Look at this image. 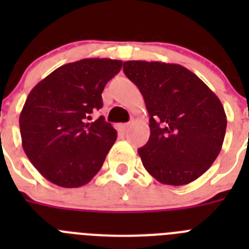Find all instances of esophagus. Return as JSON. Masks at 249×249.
<instances>
[{
	"label": "esophagus",
	"mask_w": 249,
	"mask_h": 249,
	"mask_svg": "<svg viewBox=\"0 0 249 249\" xmlns=\"http://www.w3.org/2000/svg\"><path fill=\"white\" fill-rule=\"evenodd\" d=\"M131 124H132V122H128V123H124V124H122L123 129H128L129 127H131Z\"/></svg>",
	"instance_id": "34e87169"
}]
</instances>
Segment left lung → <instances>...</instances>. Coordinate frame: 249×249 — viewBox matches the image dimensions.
<instances>
[{
    "instance_id": "left-lung-1",
    "label": "left lung",
    "mask_w": 249,
    "mask_h": 249,
    "mask_svg": "<svg viewBox=\"0 0 249 249\" xmlns=\"http://www.w3.org/2000/svg\"><path fill=\"white\" fill-rule=\"evenodd\" d=\"M123 72L144 98L149 140L138 149L158 182L184 186L201 177L218 157L227 116L212 89L176 63L127 61Z\"/></svg>"
}]
</instances>
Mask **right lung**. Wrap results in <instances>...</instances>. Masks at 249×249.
Masks as SVG:
<instances>
[{"label":"right lung","mask_w":249,"mask_h":249,"mask_svg":"<svg viewBox=\"0 0 249 249\" xmlns=\"http://www.w3.org/2000/svg\"><path fill=\"white\" fill-rule=\"evenodd\" d=\"M121 67L120 59H81L54 70L30 92L19 114L22 147L46 179L77 188L97 175L117 131L102 116L85 120L102 108L103 89Z\"/></svg>","instance_id":"obj_1"}]
</instances>
